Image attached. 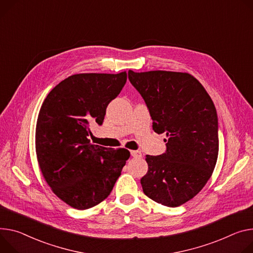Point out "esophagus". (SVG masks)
Returning <instances> with one entry per match:
<instances>
[{"label": "esophagus", "instance_id": "esophagus-1", "mask_svg": "<svg viewBox=\"0 0 253 253\" xmlns=\"http://www.w3.org/2000/svg\"><path fill=\"white\" fill-rule=\"evenodd\" d=\"M130 153H131V156L134 158H140L142 156V153L139 150H131Z\"/></svg>", "mask_w": 253, "mask_h": 253}]
</instances>
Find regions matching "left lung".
Here are the masks:
<instances>
[{"label":"left lung","mask_w":253,"mask_h":253,"mask_svg":"<svg viewBox=\"0 0 253 253\" xmlns=\"http://www.w3.org/2000/svg\"><path fill=\"white\" fill-rule=\"evenodd\" d=\"M144 99L156 133L168 137L166 153L146 155L140 179L154 202L178 207L193 199L211 177L218 158V117L202 84L188 73L128 72Z\"/></svg>","instance_id":"8db88e82"}]
</instances>
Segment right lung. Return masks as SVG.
I'll list each match as a JSON object with an SVG mask.
<instances>
[{"label":"right lung","instance_id":"1","mask_svg":"<svg viewBox=\"0 0 253 253\" xmlns=\"http://www.w3.org/2000/svg\"><path fill=\"white\" fill-rule=\"evenodd\" d=\"M126 81V72L74 75L42 103L35 132L39 169L51 191L75 209L103 202L130 157L125 148H106L87 139L89 123H103L108 104Z\"/></svg>","mask_w":253,"mask_h":253}]
</instances>
